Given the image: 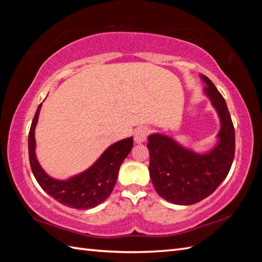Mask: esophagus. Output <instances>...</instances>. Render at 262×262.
<instances>
[{"label": "esophagus", "instance_id": "34e87169", "mask_svg": "<svg viewBox=\"0 0 262 262\" xmlns=\"http://www.w3.org/2000/svg\"><path fill=\"white\" fill-rule=\"evenodd\" d=\"M148 128L147 127H138L135 129L134 133V140L136 143H143L146 141V138L148 136Z\"/></svg>", "mask_w": 262, "mask_h": 262}]
</instances>
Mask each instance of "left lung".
<instances>
[{"mask_svg":"<svg viewBox=\"0 0 262 262\" xmlns=\"http://www.w3.org/2000/svg\"><path fill=\"white\" fill-rule=\"evenodd\" d=\"M200 77L222 124L217 135L220 142L213 151L197 154L168 136H148V170L153 186L161 197L177 205L196 204L213 193L229 174L234 159V126L225 100L207 76Z\"/></svg>","mask_w":262,"mask_h":262,"instance_id":"obj_1","label":"left lung"}]
</instances>
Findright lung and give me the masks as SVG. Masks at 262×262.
Returning a JSON list of instances; mask_svg holds the SVG:
<instances>
[{
	"label": "right lung",
	"mask_w": 262,
	"mask_h": 262,
	"mask_svg": "<svg viewBox=\"0 0 262 262\" xmlns=\"http://www.w3.org/2000/svg\"><path fill=\"white\" fill-rule=\"evenodd\" d=\"M41 103L33 117L28 137V149L32 173L37 182L49 196L68 207L76 209L93 208L107 199L116 185L118 171L133 148V137L109 146L91 168L66 181L55 180L47 176L36 159L35 127Z\"/></svg>",
	"instance_id": "obj_1"
}]
</instances>
